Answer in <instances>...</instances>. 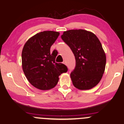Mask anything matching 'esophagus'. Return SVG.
I'll return each instance as SVG.
<instances>
[{
  "label": "esophagus",
  "instance_id": "esophagus-1",
  "mask_svg": "<svg viewBox=\"0 0 124 124\" xmlns=\"http://www.w3.org/2000/svg\"><path fill=\"white\" fill-rule=\"evenodd\" d=\"M63 63L65 64V65H66V61H63Z\"/></svg>",
  "mask_w": 124,
  "mask_h": 124
}]
</instances>
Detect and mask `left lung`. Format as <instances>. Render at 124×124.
Instances as JSON below:
<instances>
[{
    "instance_id": "8db88e82",
    "label": "left lung",
    "mask_w": 124,
    "mask_h": 124,
    "mask_svg": "<svg viewBox=\"0 0 124 124\" xmlns=\"http://www.w3.org/2000/svg\"><path fill=\"white\" fill-rule=\"evenodd\" d=\"M61 38L75 58V67L70 74L73 85L82 90L96 86L103 77L106 65V56L98 38L83 29L65 31Z\"/></svg>"
}]
</instances>
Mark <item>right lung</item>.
<instances>
[{"label": "right lung", "mask_w": 124, "mask_h": 124, "mask_svg": "<svg viewBox=\"0 0 124 124\" xmlns=\"http://www.w3.org/2000/svg\"><path fill=\"white\" fill-rule=\"evenodd\" d=\"M59 35V32L54 31L39 32L26 41L23 49V71L31 85L39 90L53 88L59 76L68 70L64 64L55 62L57 50L50 52V47Z\"/></svg>", "instance_id": "1"}]
</instances>
